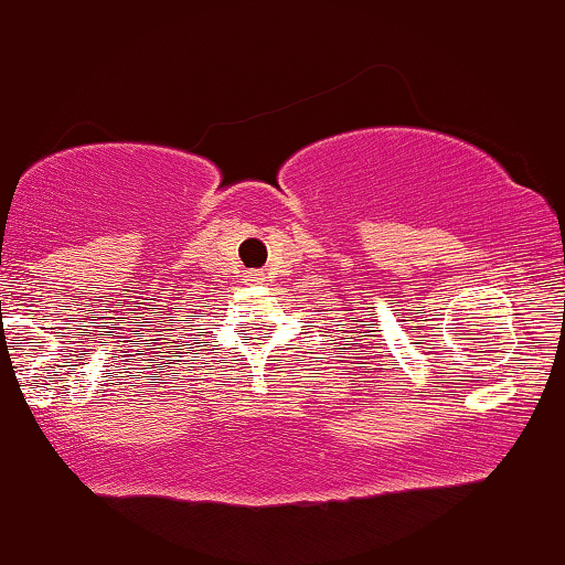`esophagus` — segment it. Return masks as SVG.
<instances>
[{
    "mask_svg": "<svg viewBox=\"0 0 565 565\" xmlns=\"http://www.w3.org/2000/svg\"><path fill=\"white\" fill-rule=\"evenodd\" d=\"M245 277H248V282H262V280H264V275H262V271H256V269L245 271Z\"/></svg>",
    "mask_w": 565,
    "mask_h": 565,
    "instance_id": "1",
    "label": "esophagus"
}]
</instances>
